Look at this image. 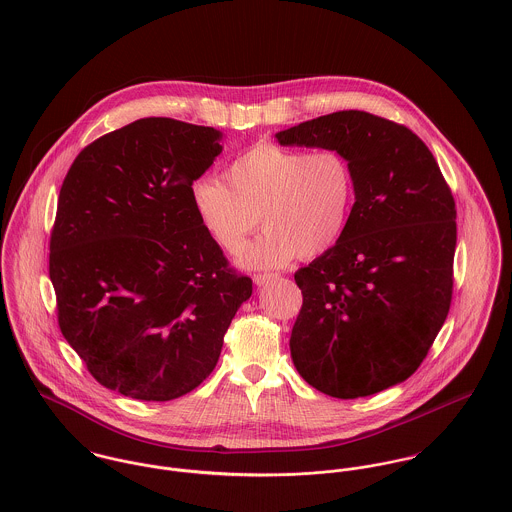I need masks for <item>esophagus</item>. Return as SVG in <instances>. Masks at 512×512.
<instances>
[{"instance_id":"1","label":"esophagus","mask_w":512,"mask_h":512,"mask_svg":"<svg viewBox=\"0 0 512 512\" xmlns=\"http://www.w3.org/2000/svg\"><path fill=\"white\" fill-rule=\"evenodd\" d=\"M280 276L278 274H256L254 276V284L258 286V288H262V286H266V284H270V282H274V280H278Z\"/></svg>"}]
</instances>
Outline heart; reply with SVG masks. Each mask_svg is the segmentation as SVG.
Masks as SVG:
<instances>
[{
	"label": "heart",
	"mask_w": 512,
	"mask_h": 512,
	"mask_svg": "<svg viewBox=\"0 0 512 512\" xmlns=\"http://www.w3.org/2000/svg\"><path fill=\"white\" fill-rule=\"evenodd\" d=\"M355 201L357 179L343 153H307L274 142L242 151L226 167L224 181L203 177L191 185L195 215L224 252H240L260 219L266 224L238 260L254 270L331 250L349 226Z\"/></svg>",
	"instance_id": "b5f03b06"
}]
</instances>
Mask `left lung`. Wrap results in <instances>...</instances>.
Listing matches in <instances>:
<instances>
[{
	"mask_svg": "<svg viewBox=\"0 0 512 512\" xmlns=\"http://www.w3.org/2000/svg\"><path fill=\"white\" fill-rule=\"evenodd\" d=\"M276 138L343 153L357 179L345 234L295 272L303 305L293 365L307 384L343 400L404 382L438 337L453 292L457 211L432 151L406 126L361 110Z\"/></svg>",
	"mask_w": 512,
	"mask_h": 512,
	"instance_id": "1",
	"label": "left lung"
}]
</instances>
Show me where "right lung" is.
<instances>
[{
    "instance_id": "obj_1",
    "label": "right lung",
    "mask_w": 512,
    "mask_h": 512,
    "mask_svg": "<svg viewBox=\"0 0 512 512\" xmlns=\"http://www.w3.org/2000/svg\"><path fill=\"white\" fill-rule=\"evenodd\" d=\"M220 140L215 128L142 118L84 147L63 181L49 254L59 327L124 396L167 402L197 388L252 295L191 203Z\"/></svg>"
}]
</instances>
